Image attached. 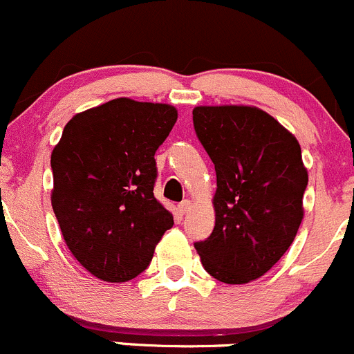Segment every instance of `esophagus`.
Listing matches in <instances>:
<instances>
[{"mask_svg":"<svg viewBox=\"0 0 354 354\" xmlns=\"http://www.w3.org/2000/svg\"><path fill=\"white\" fill-rule=\"evenodd\" d=\"M191 207H192V203L189 201V199H184L182 203H178V213L185 214L189 209H191Z\"/></svg>","mask_w":354,"mask_h":354,"instance_id":"34e87169","label":"esophagus"}]
</instances>
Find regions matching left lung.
I'll return each mask as SVG.
<instances>
[{
    "instance_id": "left-lung-1",
    "label": "left lung",
    "mask_w": 354,
    "mask_h": 354,
    "mask_svg": "<svg viewBox=\"0 0 354 354\" xmlns=\"http://www.w3.org/2000/svg\"><path fill=\"white\" fill-rule=\"evenodd\" d=\"M192 121L216 170L213 233L194 247L214 279L243 285L264 276L300 228L308 184L300 145L249 105H203Z\"/></svg>"
}]
</instances>
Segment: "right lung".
I'll use <instances>...</instances> for the list:
<instances>
[{"label":"right lung","instance_id":"obj_1","mask_svg":"<svg viewBox=\"0 0 354 354\" xmlns=\"http://www.w3.org/2000/svg\"><path fill=\"white\" fill-rule=\"evenodd\" d=\"M176 121L172 105L114 98L64 126L50 155V203L68 249L95 278H136L172 228L153 185L155 151Z\"/></svg>","mask_w":354,"mask_h":354}]
</instances>
